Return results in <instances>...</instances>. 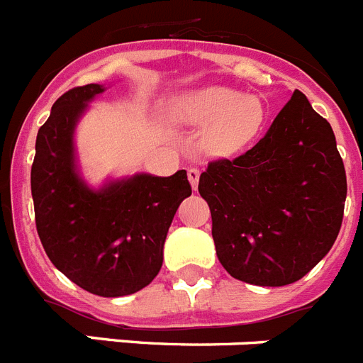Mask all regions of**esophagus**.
I'll list each match as a JSON object with an SVG mask.
<instances>
[{
	"label": "esophagus",
	"mask_w": 363,
	"mask_h": 363,
	"mask_svg": "<svg viewBox=\"0 0 363 363\" xmlns=\"http://www.w3.org/2000/svg\"><path fill=\"white\" fill-rule=\"evenodd\" d=\"M199 177H201V172L197 168H190L188 169V181H190L191 188L197 190V186H199Z\"/></svg>",
	"instance_id": "obj_1"
}]
</instances>
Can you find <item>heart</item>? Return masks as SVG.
<instances>
[{
    "label": "heart",
    "mask_w": 363,
    "mask_h": 363,
    "mask_svg": "<svg viewBox=\"0 0 363 363\" xmlns=\"http://www.w3.org/2000/svg\"><path fill=\"white\" fill-rule=\"evenodd\" d=\"M168 113L181 125H208L203 137L206 155L225 159L242 151L259 135L264 106L257 96L226 87L188 91L169 102Z\"/></svg>",
    "instance_id": "1"
}]
</instances>
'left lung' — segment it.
<instances>
[{
	"label": "left lung",
	"mask_w": 363,
	"mask_h": 363,
	"mask_svg": "<svg viewBox=\"0 0 363 363\" xmlns=\"http://www.w3.org/2000/svg\"><path fill=\"white\" fill-rule=\"evenodd\" d=\"M199 194L226 272L250 285L283 286L333 248L347 177L333 128L296 89L256 146L208 164Z\"/></svg>",
	"instance_id": "obj_1"
}]
</instances>
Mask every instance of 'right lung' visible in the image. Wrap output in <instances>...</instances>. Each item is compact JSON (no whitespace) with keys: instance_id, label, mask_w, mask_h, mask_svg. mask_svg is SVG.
Masks as SVG:
<instances>
[{"instance_id":"right-lung-1","label":"right lung","mask_w":363,"mask_h":363,"mask_svg":"<svg viewBox=\"0 0 363 363\" xmlns=\"http://www.w3.org/2000/svg\"><path fill=\"white\" fill-rule=\"evenodd\" d=\"M100 84L74 87L52 104L36 137L30 169L36 230L56 269L84 291L118 298L150 285L179 204L190 197L186 169L137 173L93 190L80 177L74 129Z\"/></svg>"}]
</instances>
